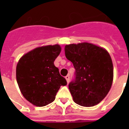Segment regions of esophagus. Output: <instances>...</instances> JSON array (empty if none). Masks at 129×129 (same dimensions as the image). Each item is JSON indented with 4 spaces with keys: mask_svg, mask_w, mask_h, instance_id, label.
<instances>
[{
    "mask_svg": "<svg viewBox=\"0 0 129 129\" xmlns=\"http://www.w3.org/2000/svg\"><path fill=\"white\" fill-rule=\"evenodd\" d=\"M66 79L67 82H68V84L69 82H70V76H69V75L66 76Z\"/></svg>",
    "mask_w": 129,
    "mask_h": 129,
    "instance_id": "obj_1",
    "label": "esophagus"
}]
</instances>
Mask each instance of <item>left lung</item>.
Masks as SVG:
<instances>
[{"instance_id":"obj_1","label":"left lung","mask_w":129,"mask_h":129,"mask_svg":"<svg viewBox=\"0 0 129 129\" xmlns=\"http://www.w3.org/2000/svg\"><path fill=\"white\" fill-rule=\"evenodd\" d=\"M66 58L76 72L69 89L76 104L85 107L98 104L108 94L113 81V65L105 49L89 43L65 46Z\"/></svg>"}]
</instances>
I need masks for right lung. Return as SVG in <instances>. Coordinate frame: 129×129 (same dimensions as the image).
<instances>
[{"mask_svg": "<svg viewBox=\"0 0 129 129\" xmlns=\"http://www.w3.org/2000/svg\"><path fill=\"white\" fill-rule=\"evenodd\" d=\"M61 49L57 44L39 47L21 57L17 63V84L25 99L35 106L53 102L60 86L67 85L54 65Z\"/></svg>", "mask_w": 129, "mask_h": 129, "instance_id": "obj_1", "label": "right lung"}]
</instances>
